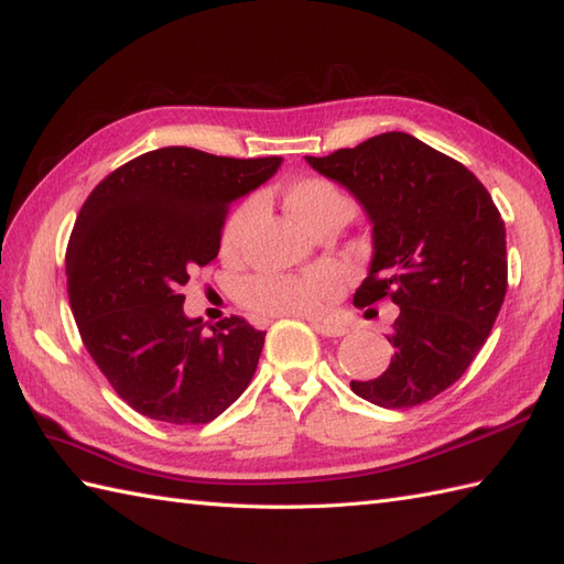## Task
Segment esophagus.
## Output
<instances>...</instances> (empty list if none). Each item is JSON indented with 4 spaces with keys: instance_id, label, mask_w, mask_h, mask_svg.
<instances>
[{
    "instance_id": "esophagus-1",
    "label": "esophagus",
    "mask_w": 564,
    "mask_h": 564,
    "mask_svg": "<svg viewBox=\"0 0 564 564\" xmlns=\"http://www.w3.org/2000/svg\"><path fill=\"white\" fill-rule=\"evenodd\" d=\"M311 325H314V328L325 337H343L347 333V325L330 321V318H316V321H311Z\"/></svg>"
}]
</instances>
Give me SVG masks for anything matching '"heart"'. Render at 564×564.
Instances as JSON below:
<instances>
[{"instance_id":"1","label":"heart","mask_w":564,"mask_h":564,"mask_svg":"<svg viewBox=\"0 0 564 564\" xmlns=\"http://www.w3.org/2000/svg\"><path fill=\"white\" fill-rule=\"evenodd\" d=\"M284 205L304 227L316 234L328 224H347L357 203L340 185L325 176H299L284 185ZM253 219V203H243L227 217L219 236L224 258H236ZM340 292V280L328 268L299 274L260 272L241 282L239 302L265 316H314Z\"/></svg>"}]
</instances>
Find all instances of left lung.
Listing matches in <instances>:
<instances>
[{"mask_svg": "<svg viewBox=\"0 0 564 564\" xmlns=\"http://www.w3.org/2000/svg\"><path fill=\"white\" fill-rule=\"evenodd\" d=\"M306 161L349 187L373 224L371 270L355 306L381 299L400 306L386 335L391 365L349 386L381 408L427 403L466 373L505 304L502 215L460 161L408 132H383Z\"/></svg>", "mask_w": 564, "mask_h": 564, "instance_id": "1", "label": "left lung"}]
</instances>
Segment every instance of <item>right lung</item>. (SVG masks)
I'll return each instance as SVG.
<instances>
[{"instance_id": "right-lung-1", "label": "right lung", "mask_w": 564, "mask_h": 564, "mask_svg": "<svg viewBox=\"0 0 564 564\" xmlns=\"http://www.w3.org/2000/svg\"><path fill=\"white\" fill-rule=\"evenodd\" d=\"M280 156L164 147L122 164L86 197L67 243V294L86 352L124 403L169 424H207L250 383L265 333L246 318H185L181 294L219 253L236 197Z\"/></svg>"}]
</instances>
